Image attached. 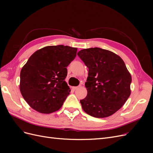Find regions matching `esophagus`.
<instances>
[{
  "instance_id": "1",
  "label": "esophagus",
  "mask_w": 153,
  "mask_h": 153,
  "mask_svg": "<svg viewBox=\"0 0 153 153\" xmlns=\"http://www.w3.org/2000/svg\"><path fill=\"white\" fill-rule=\"evenodd\" d=\"M81 87V85H79V86H78V87H72V89H73V90H76V89H79V88Z\"/></svg>"
}]
</instances>
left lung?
<instances>
[{"label": "left lung", "mask_w": 153, "mask_h": 153, "mask_svg": "<svg viewBox=\"0 0 153 153\" xmlns=\"http://www.w3.org/2000/svg\"><path fill=\"white\" fill-rule=\"evenodd\" d=\"M77 55L89 69L85 84L87 95L80 100L83 110L97 118L113 115L131 94V76L123 60L100 48L83 49Z\"/></svg>", "instance_id": "1"}]
</instances>
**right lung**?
<instances>
[{"label":"right lung","mask_w":153,"mask_h":153,"mask_svg":"<svg viewBox=\"0 0 153 153\" xmlns=\"http://www.w3.org/2000/svg\"><path fill=\"white\" fill-rule=\"evenodd\" d=\"M76 52L68 46H48L29 57L20 72V90L32 108L50 114L61 108L71 91L65 81L66 68Z\"/></svg>","instance_id":"add662e5"}]
</instances>
